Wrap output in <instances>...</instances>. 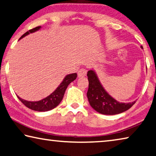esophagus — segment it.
Masks as SVG:
<instances>
[{
	"label": "esophagus",
	"instance_id": "esophagus-1",
	"mask_svg": "<svg viewBox=\"0 0 156 156\" xmlns=\"http://www.w3.org/2000/svg\"><path fill=\"white\" fill-rule=\"evenodd\" d=\"M87 71L85 69H80L78 72V78H82L84 77V76H85L86 74H87Z\"/></svg>",
	"mask_w": 156,
	"mask_h": 156
}]
</instances>
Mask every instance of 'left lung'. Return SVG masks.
Listing matches in <instances>:
<instances>
[{"label":"left lung","instance_id":"8db88e82","mask_svg":"<svg viewBox=\"0 0 156 156\" xmlns=\"http://www.w3.org/2000/svg\"><path fill=\"white\" fill-rule=\"evenodd\" d=\"M87 76L89 80L87 96L91 107L96 112L107 115H117L128 110L135 103V101L120 103L115 100L105 91L93 69L88 71Z\"/></svg>","mask_w":156,"mask_h":156}]
</instances>
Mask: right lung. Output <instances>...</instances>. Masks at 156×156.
<instances>
[{
    "label": "right lung",
    "instance_id": "1",
    "mask_svg": "<svg viewBox=\"0 0 156 156\" xmlns=\"http://www.w3.org/2000/svg\"><path fill=\"white\" fill-rule=\"evenodd\" d=\"M41 28V26H38L33 29L30 30L23 34L19 40H20L21 39L27 36L29 34L33 33L34 32L39 30ZM76 78H77V73H76L66 75L65 78L63 79L62 82L60 84V85L57 87L56 90L54 91L53 93L51 94L48 96L43 98L42 100L38 101H28L22 99V98L19 97V96H18L19 99L20 100L27 108H30V109L34 111H38V112H46V111L51 110L60 104L62 100L64 94H65V92L66 88L68 87V85L71 82H73L75 79H76Z\"/></svg>",
    "mask_w": 156,
    "mask_h": 156
}]
</instances>
